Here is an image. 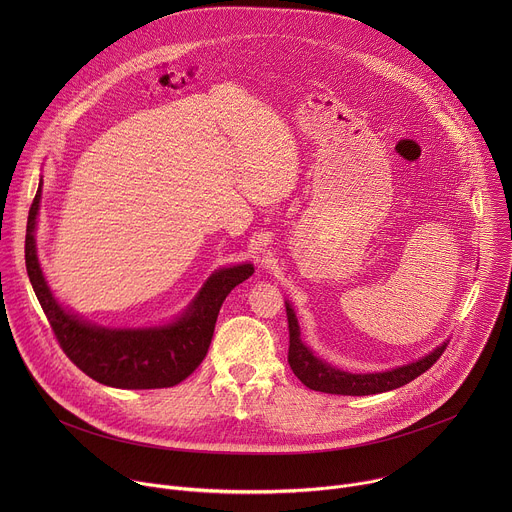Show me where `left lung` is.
I'll return each mask as SVG.
<instances>
[{
  "label": "left lung",
  "instance_id": "obj_1",
  "mask_svg": "<svg viewBox=\"0 0 512 512\" xmlns=\"http://www.w3.org/2000/svg\"><path fill=\"white\" fill-rule=\"evenodd\" d=\"M285 312H287V328H289V352H287V362L294 375L312 391L320 393H332V395H377L385 391L399 389L419 375H423L429 367L437 362L448 346L444 342L442 346H437L433 352L427 356L405 364V367L385 371V373H371V375H352L344 373L340 369H334L332 364L320 360L314 356V352L302 342L300 338V326L298 318L294 314V308H291L285 302Z\"/></svg>",
  "mask_w": 512,
  "mask_h": 512
}]
</instances>
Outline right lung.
<instances>
[{"label":"right lung","instance_id":"add662e5","mask_svg":"<svg viewBox=\"0 0 512 512\" xmlns=\"http://www.w3.org/2000/svg\"><path fill=\"white\" fill-rule=\"evenodd\" d=\"M42 180L28 214L26 269L50 328L77 367L97 383L117 389H164L182 383L204 360L214 324L231 289L253 275L243 263L214 271L190 308L172 324L143 330H109L66 312L52 296L36 255V216Z\"/></svg>","mask_w":512,"mask_h":512}]
</instances>
